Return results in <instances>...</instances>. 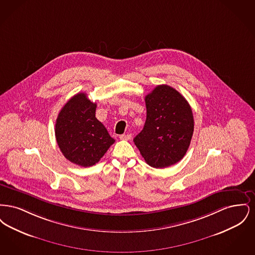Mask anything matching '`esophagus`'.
Returning <instances> with one entry per match:
<instances>
[{"instance_id": "esophagus-1", "label": "esophagus", "mask_w": 255, "mask_h": 255, "mask_svg": "<svg viewBox=\"0 0 255 255\" xmlns=\"http://www.w3.org/2000/svg\"><path fill=\"white\" fill-rule=\"evenodd\" d=\"M131 137H132V135L130 133H123L120 135V138L122 140H129V139H131Z\"/></svg>"}]
</instances>
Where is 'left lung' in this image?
Masks as SVG:
<instances>
[{"instance_id":"8db88e82","label":"left lung","mask_w":255,"mask_h":255,"mask_svg":"<svg viewBox=\"0 0 255 255\" xmlns=\"http://www.w3.org/2000/svg\"><path fill=\"white\" fill-rule=\"evenodd\" d=\"M146 122L133 142L147 164L165 168L185 155L194 131L190 105L168 85H158L145 97Z\"/></svg>"}]
</instances>
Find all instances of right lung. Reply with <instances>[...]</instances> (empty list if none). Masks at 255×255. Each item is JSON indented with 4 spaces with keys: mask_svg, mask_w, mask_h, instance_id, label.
<instances>
[{
    "mask_svg": "<svg viewBox=\"0 0 255 255\" xmlns=\"http://www.w3.org/2000/svg\"><path fill=\"white\" fill-rule=\"evenodd\" d=\"M97 103L84 93L73 96L61 109L55 137L64 157L82 167L97 163L115 142L96 118Z\"/></svg>",
    "mask_w": 255,
    "mask_h": 255,
    "instance_id": "right-lung-1",
    "label": "right lung"
}]
</instances>
